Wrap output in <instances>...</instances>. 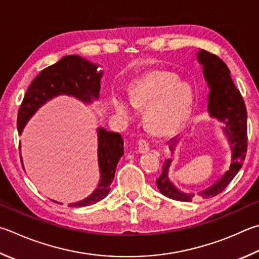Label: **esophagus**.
Masks as SVG:
<instances>
[{
    "label": "esophagus",
    "mask_w": 259,
    "mask_h": 259,
    "mask_svg": "<svg viewBox=\"0 0 259 259\" xmlns=\"http://www.w3.org/2000/svg\"><path fill=\"white\" fill-rule=\"evenodd\" d=\"M136 152L139 154H145L149 152V146L146 140H139L137 144V147H136Z\"/></svg>",
    "instance_id": "1"
}]
</instances>
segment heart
<instances>
[{"label":"heart","mask_w":259,"mask_h":259,"mask_svg":"<svg viewBox=\"0 0 259 259\" xmlns=\"http://www.w3.org/2000/svg\"><path fill=\"white\" fill-rule=\"evenodd\" d=\"M189 83L179 81L176 73L152 70L135 79L129 88L131 105L145 113V125L158 137L175 134L189 116L192 104ZM114 113L125 122L133 120L134 112L123 98L114 96L111 101Z\"/></svg>","instance_id":"1"}]
</instances>
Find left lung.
<instances>
[{
    "label": "left lung",
    "mask_w": 259,
    "mask_h": 259,
    "mask_svg": "<svg viewBox=\"0 0 259 259\" xmlns=\"http://www.w3.org/2000/svg\"><path fill=\"white\" fill-rule=\"evenodd\" d=\"M197 61L203 67V74L209 89L207 112L210 117L225 124L222 133L225 135L231 150V161L224 175L213 185L198 192H185L176 187L170 178L172 159L167 158L163 164L162 175L156 180L161 194L178 201H192L195 199L213 198L222 192L242 166L247 153V110L240 92L234 84L230 70L222 60L207 51L197 52ZM178 138L170 140L168 148L173 152Z\"/></svg>",
    "instance_id": "1"
}]
</instances>
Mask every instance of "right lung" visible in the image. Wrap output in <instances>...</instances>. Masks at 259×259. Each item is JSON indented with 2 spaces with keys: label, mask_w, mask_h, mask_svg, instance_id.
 <instances>
[{
  "label": "right lung",
  "mask_w": 259,
  "mask_h": 259,
  "mask_svg": "<svg viewBox=\"0 0 259 259\" xmlns=\"http://www.w3.org/2000/svg\"><path fill=\"white\" fill-rule=\"evenodd\" d=\"M98 67V64L89 62L79 55H67L40 71L28 87L19 109L17 120L19 135L22 134L27 122L38 109L56 96H72L84 104H92L98 100L103 76L102 70H97ZM97 140L100 182L87 198L69 204L71 207H84L104 199L110 191L117 163L123 156V139L119 133H111L100 126L97 128Z\"/></svg>",
  "instance_id": "1"
}]
</instances>
